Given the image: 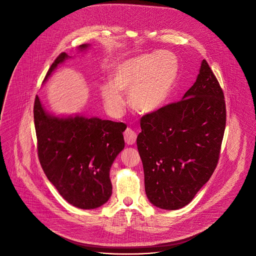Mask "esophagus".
Instances as JSON below:
<instances>
[{
    "mask_svg": "<svg viewBox=\"0 0 256 256\" xmlns=\"http://www.w3.org/2000/svg\"><path fill=\"white\" fill-rule=\"evenodd\" d=\"M124 134V140H126V142L128 144L132 146V144H134L136 142V134L132 128H126Z\"/></svg>",
    "mask_w": 256,
    "mask_h": 256,
    "instance_id": "34e87169",
    "label": "esophagus"
}]
</instances>
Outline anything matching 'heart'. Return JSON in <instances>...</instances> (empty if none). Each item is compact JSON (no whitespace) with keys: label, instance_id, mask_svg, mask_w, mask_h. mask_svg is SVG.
<instances>
[{"label":"heart","instance_id":"1","mask_svg":"<svg viewBox=\"0 0 256 256\" xmlns=\"http://www.w3.org/2000/svg\"><path fill=\"white\" fill-rule=\"evenodd\" d=\"M178 60L170 52L157 50L124 60L114 68L110 80L99 86L107 112L120 116L126 107L122 93L140 114H153L170 98L177 78Z\"/></svg>","mask_w":256,"mask_h":256}]
</instances>
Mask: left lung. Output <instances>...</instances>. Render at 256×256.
Instances as JSON below:
<instances>
[{"label":"left lung","instance_id":"left-lung-1","mask_svg":"<svg viewBox=\"0 0 256 256\" xmlns=\"http://www.w3.org/2000/svg\"><path fill=\"white\" fill-rule=\"evenodd\" d=\"M226 126L224 93L206 60L182 99L140 120L144 190L162 210L188 204L216 169Z\"/></svg>","mask_w":256,"mask_h":256}]
</instances>
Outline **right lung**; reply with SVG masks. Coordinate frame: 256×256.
I'll return each instance as SVG.
<instances>
[{
  "instance_id": "obj_1",
  "label": "right lung",
  "mask_w": 256,
  "mask_h": 256,
  "mask_svg": "<svg viewBox=\"0 0 256 256\" xmlns=\"http://www.w3.org/2000/svg\"><path fill=\"white\" fill-rule=\"evenodd\" d=\"M90 44H82L85 52ZM60 54L50 66L52 72L66 60ZM34 124L42 167L60 194L72 206L97 208L110 198L112 184L109 171L124 148L122 122L80 114L56 116L46 110L38 96L34 102Z\"/></svg>"
}]
</instances>
